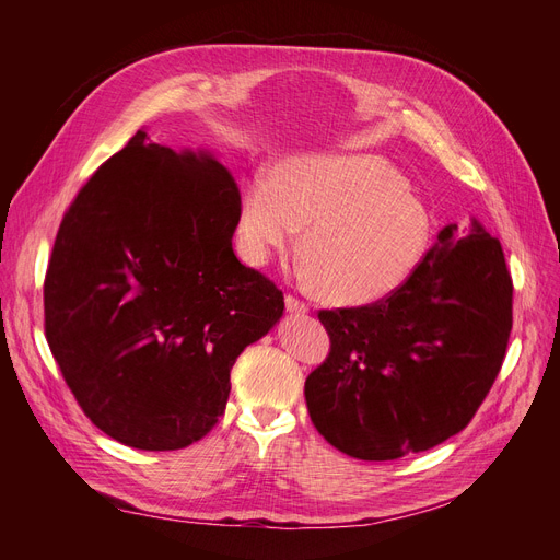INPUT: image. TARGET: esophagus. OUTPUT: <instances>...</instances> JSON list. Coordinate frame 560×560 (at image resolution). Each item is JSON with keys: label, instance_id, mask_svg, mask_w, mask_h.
Returning a JSON list of instances; mask_svg holds the SVG:
<instances>
[{"label": "esophagus", "instance_id": "esophagus-1", "mask_svg": "<svg viewBox=\"0 0 560 560\" xmlns=\"http://www.w3.org/2000/svg\"><path fill=\"white\" fill-rule=\"evenodd\" d=\"M284 306H287V311H290V313H296V315H306V313H308V303H306V301H301V299H296L294 294H287V299H284Z\"/></svg>", "mask_w": 560, "mask_h": 560}]
</instances>
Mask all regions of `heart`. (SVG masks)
I'll return each instance as SVG.
<instances>
[{"mask_svg": "<svg viewBox=\"0 0 560 560\" xmlns=\"http://www.w3.org/2000/svg\"><path fill=\"white\" fill-rule=\"evenodd\" d=\"M301 226L303 276L336 303L378 301L409 280L432 243V214L393 165L369 154L290 159L241 198L238 241L252 264L290 249Z\"/></svg>", "mask_w": 560, "mask_h": 560, "instance_id": "obj_1", "label": "heart"}]
</instances>
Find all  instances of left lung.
Here are the masks:
<instances>
[{"label": "left lung", "mask_w": 560, "mask_h": 560, "mask_svg": "<svg viewBox=\"0 0 560 560\" xmlns=\"http://www.w3.org/2000/svg\"><path fill=\"white\" fill-rule=\"evenodd\" d=\"M439 231L416 273L366 306L319 311L329 354L303 395L315 430L360 460H397L469 425L512 334L514 284L477 222Z\"/></svg>", "instance_id": "8db88e82"}]
</instances>
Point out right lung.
Returning <instances> with one entry per match:
<instances>
[{
  "mask_svg": "<svg viewBox=\"0 0 560 560\" xmlns=\"http://www.w3.org/2000/svg\"><path fill=\"white\" fill-rule=\"evenodd\" d=\"M241 191L208 154L138 130L67 208L44 329L81 411L116 442L177 451L226 409L231 366L284 296L233 254Z\"/></svg>",
  "mask_w": 560,
  "mask_h": 560,
  "instance_id": "obj_1",
  "label": "right lung"
}]
</instances>
